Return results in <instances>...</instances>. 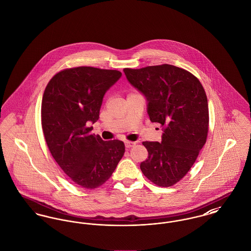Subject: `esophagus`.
<instances>
[{"instance_id": "obj_1", "label": "esophagus", "mask_w": 251, "mask_h": 251, "mask_svg": "<svg viewBox=\"0 0 251 251\" xmlns=\"http://www.w3.org/2000/svg\"><path fill=\"white\" fill-rule=\"evenodd\" d=\"M125 145H126V149H130V148H133L134 146L136 145L134 142H129V141H127V142H126L125 143Z\"/></svg>"}]
</instances>
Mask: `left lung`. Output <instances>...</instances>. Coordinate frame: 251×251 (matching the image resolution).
<instances>
[{
    "label": "left lung",
    "mask_w": 251,
    "mask_h": 251,
    "mask_svg": "<svg viewBox=\"0 0 251 251\" xmlns=\"http://www.w3.org/2000/svg\"><path fill=\"white\" fill-rule=\"evenodd\" d=\"M124 72L147 97L151 122L164 130L161 143L143 142L149 158L141 163V170L153 184L171 186L184 178L206 142L209 113L205 91L192 73L167 64L125 68Z\"/></svg>",
    "instance_id": "obj_1"
}]
</instances>
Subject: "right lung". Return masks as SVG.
Here are the masks:
<instances>
[{
  "label": "right lung",
  "instance_id": "obj_1",
  "mask_svg": "<svg viewBox=\"0 0 251 251\" xmlns=\"http://www.w3.org/2000/svg\"><path fill=\"white\" fill-rule=\"evenodd\" d=\"M121 76L118 70L67 68L51 78L43 95L42 127L51 155L84 188L104 184L125 153L122 141H102L88 126L98 121L104 93Z\"/></svg>",
  "mask_w": 251,
  "mask_h": 251
}]
</instances>
